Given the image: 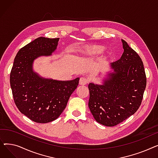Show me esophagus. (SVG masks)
Instances as JSON below:
<instances>
[{
	"mask_svg": "<svg viewBox=\"0 0 158 158\" xmlns=\"http://www.w3.org/2000/svg\"><path fill=\"white\" fill-rule=\"evenodd\" d=\"M88 79L85 77H81L79 80V85H85L88 83Z\"/></svg>",
	"mask_w": 158,
	"mask_h": 158,
	"instance_id": "esophagus-1",
	"label": "esophagus"
}]
</instances>
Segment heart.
Wrapping results in <instances>:
<instances>
[{
  "instance_id": "heart-1",
  "label": "heart",
  "mask_w": 158,
  "mask_h": 158,
  "mask_svg": "<svg viewBox=\"0 0 158 158\" xmlns=\"http://www.w3.org/2000/svg\"><path fill=\"white\" fill-rule=\"evenodd\" d=\"M104 50L102 46L100 45H92L89 46L85 49L86 55H99L101 54Z\"/></svg>"
}]
</instances>
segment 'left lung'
<instances>
[{"instance_id":"1","label":"left lung","mask_w":158,"mask_h":158,"mask_svg":"<svg viewBox=\"0 0 158 158\" xmlns=\"http://www.w3.org/2000/svg\"><path fill=\"white\" fill-rule=\"evenodd\" d=\"M120 59L111 64L113 73L102 85L89 83L88 106L95 120L113 127L133 114L142 103L147 78L139 55L122 40Z\"/></svg>"}]
</instances>
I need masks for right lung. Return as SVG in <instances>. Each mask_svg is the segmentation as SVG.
Wrapping results in <instances>:
<instances>
[{
  "label": "right lung",
  "instance_id": "add662e5",
  "mask_svg": "<svg viewBox=\"0 0 158 158\" xmlns=\"http://www.w3.org/2000/svg\"><path fill=\"white\" fill-rule=\"evenodd\" d=\"M59 38L40 37L21 48L10 73L14 102L30 120L45 123L57 119L78 86L79 78L61 81L40 77L32 71V63L41 56L51 55Z\"/></svg>",
  "mask_w": 158,
  "mask_h": 158
}]
</instances>
